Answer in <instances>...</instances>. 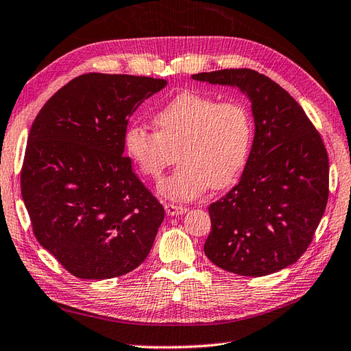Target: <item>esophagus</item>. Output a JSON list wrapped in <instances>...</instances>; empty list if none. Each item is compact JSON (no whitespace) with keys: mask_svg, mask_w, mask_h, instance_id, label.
<instances>
[{"mask_svg":"<svg viewBox=\"0 0 351 351\" xmlns=\"http://www.w3.org/2000/svg\"><path fill=\"white\" fill-rule=\"evenodd\" d=\"M165 210H167L168 215H171V217H174V215H183V213L188 212V209H186V207L177 206V204H171V203L165 204Z\"/></svg>","mask_w":351,"mask_h":351,"instance_id":"1","label":"esophagus"}]
</instances>
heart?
I'll list each match as a JSON object with an SVG mask.
<instances>
[{
  "mask_svg": "<svg viewBox=\"0 0 351 351\" xmlns=\"http://www.w3.org/2000/svg\"><path fill=\"white\" fill-rule=\"evenodd\" d=\"M157 132L141 124L125 130L128 156L142 174L159 178L178 152L180 165L159 184L171 199L186 202L204 191L226 188L244 168L253 123L239 101H223L199 94L180 92L154 115Z\"/></svg>",
  "mask_w": 351,
  "mask_h": 351,
  "instance_id": "1",
  "label": "heart"
}]
</instances>
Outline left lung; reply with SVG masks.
<instances>
[{"label":"left lung","mask_w":351,"mask_h":351,"mask_svg":"<svg viewBox=\"0 0 351 351\" xmlns=\"http://www.w3.org/2000/svg\"><path fill=\"white\" fill-rule=\"evenodd\" d=\"M238 88L252 101L254 139L239 183L209 206V261L228 273L262 277L295 263L312 242L328 198V157L294 98L253 69L194 74Z\"/></svg>","instance_id":"obj_1"}]
</instances>
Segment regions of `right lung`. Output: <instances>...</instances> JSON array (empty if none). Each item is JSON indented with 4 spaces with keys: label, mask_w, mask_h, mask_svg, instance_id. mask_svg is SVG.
<instances>
[{
    "label": "right lung",
    "mask_w": 351,
    "mask_h": 351,
    "mask_svg": "<svg viewBox=\"0 0 351 351\" xmlns=\"http://www.w3.org/2000/svg\"><path fill=\"white\" fill-rule=\"evenodd\" d=\"M167 80L83 74L28 134L21 192L39 244L78 278L104 280L145 261L165 217L124 154L128 118Z\"/></svg>",
    "instance_id": "right-lung-1"
}]
</instances>
